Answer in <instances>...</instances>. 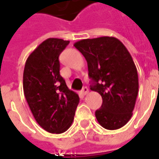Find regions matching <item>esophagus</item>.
<instances>
[{
    "label": "esophagus",
    "instance_id": "esophagus-1",
    "mask_svg": "<svg viewBox=\"0 0 159 159\" xmlns=\"http://www.w3.org/2000/svg\"><path fill=\"white\" fill-rule=\"evenodd\" d=\"M88 92H89V90L87 87H84V88L82 89V93H83L84 95H86Z\"/></svg>",
    "mask_w": 159,
    "mask_h": 159
}]
</instances>
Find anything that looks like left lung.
Segmentation results:
<instances>
[{
    "label": "left lung",
    "mask_w": 159,
    "mask_h": 159,
    "mask_svg": "<svg viewBox=\"0 0 159 159\" xmlns=\"http://www.w3.org/2000/svg\"><path fill=\"white\" fill-rule=\"evenodd\" d=\"M74 45L87 61L91 90L103 98L95 112L98 123L109 130L122 128L132 117L139 91L137 68L130 53L113 37L83 39Z\"/></svg>",
    "instance_id": "8db88e82"
}]
</instances>
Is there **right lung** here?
<instances>
[{"instance_id":"right-lung-1","label":"right lung","mask_w":159,"mask_h":159,"mask_svg":"<svg viewBox=\"0 0 159 159\" xmlns=\"http://www.w3.org/2000/svg\"><path fill=\"white\" fill-rule=\"evenodd\" d=\"M69 43L48 38L28 56L23 74L25 99L35 120L51 134L67 131L74 121L80 98L60 75L59 56Z\"/></svg>"}]
</instances>
